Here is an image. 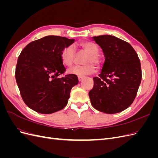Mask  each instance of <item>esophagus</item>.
<instances>
[{
	"mask_svg": "<svg viewBox=\"0 0 158 158\" xmlns=\"http://www.w3.org/2000/svg\"><path fill=\"white\" fill-rule=\"evenodd\" d=\"M84 76H78V80L79 82H80V81H82L83 79H84Z\"/></svg>",
	"mask_w": 158,
	"mask_h": 158,
	"instance_id": "esophagus-1",
	"label": "esophagus"
}]
</instances>
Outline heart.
<instances>
[{"mask_svg":"<svg viewBox=\"0 0 158 158\" xmlns=\"http://www.w3.org/2000/svg\"><path fill=\"white\" fill-rule=\"evenodd\" d=\"M78 47L81 51L87 54V56H85L82 61V63L84 64L74 66L68 70V73L79 76L92 74L95 70V66L99 67L101 64L98 46L92 41H84L78 45ZM76 52L74 46H67L61 52L60 59L62 63L67 67L71 66L73 64Z\"/></svg>","mask_w":158,"mask_h":158,"instance_id":"obj_1","label":"heart"}]
</instances>
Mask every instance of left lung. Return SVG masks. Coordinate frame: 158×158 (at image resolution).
I'll list each match as a JSON object with an SVG mask.
<instances>
[{
    "instance_id": "1",
    "label": "left lung",
    "mask_w": 158,
    "mask_h": 158,
    "mask_svg": "<svg viewBox=\"0 0 158 158\" xmlns=\"http://www.w3.org/2000/svg\"><path fill=\"white\" fill-rule=\"evenodd\" d=\"M103 50L105 62L94 77L89 96L92 106L107 114L121 112L135 100L142 79L140 61L128 42L113 35L93 37Z\"/></svg>"
}]
</instances>
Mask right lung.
I'll return each mask as SVG.
<instances>
[{"mask_svg":"<svg viewBox=\"0 0 158 158\" xmlns=\"http://www.w3.org/2000/svg\"><path fill=\"white\" fill-rule=\"evenodd\" d=\"M74 42L64 37L45 36L30 43L19 55L16 82L23 101L33 111L51 114L67 104L70 90L78 79L73 74L59 77L66 70L60 55Z\"/></svg>","mask_w":158,"mask_h":158,"instance_id":"1","label":"right lung"}]
</instances>
